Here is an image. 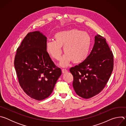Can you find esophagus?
I'll use <instances>...</instances> for the list:
<instances>
[{
    "mask_svg": "<svg viewBox=\"0 0 126 126\" xmlns=\"http://www.w3.org/2000/svg\"><path fill=\"white\" fill-rule=\"evenodd\" d=\"M62 72L63 73H66L68 72V70L66 69H62Z\"/></svg>",
    "mask_w": 126,
    "mask_h": 126,
    "instance_id": "obj_1",
    "label": "esophagus"
}]
</instances>
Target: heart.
<instances>
[{"label":"heart","instance_id":"b5f03b06","mask_svg":"<svg viewBox=\"0 0 126 126\" xmlns=\"http://www.w3.org/2000/svg\"><path fill=\"white\" fill-rule=\"evenodd\" d=\"M55 41L50 40L46 45V50L53 59L59 60L62 54V47L65 54L60 64L66 67L69 63L79 64L88 56L91 46V38L88 33L78 29L62 30L55 33Z\"/></svg>","mask_w":126,"mask_h":126}]
</instances>
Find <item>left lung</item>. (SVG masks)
I'll list each match as a JSON object with an SVG mask.
<instances>
[{
	"mask_svg": "<svg viewBox=\"0 0 126 126\" xmlns=\"http://www.w3.org/2000/svg\"><path fill=\"white\" fill-rule=\"evenodd\" d=\"M106 40L99 34L95 36L93 48L87 58L70 69L73 88L83 98L89 99L101 92L112 73L114 56Z\"/></svg>",
	"mask_w": 126,
	"mask_h": 126,
	"instance_id": "1",
	"label": "left lung"
}]
</instances>
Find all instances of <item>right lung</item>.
<instances>
[{"instance_id":"add662e5","label":"right lung","mask_w":126,"mask_h":126,"mask_svg":"<svg viewBox=\"0 0 126 126\" xmlns=\"http://www.w3.org/2000/svg\"><path fill=\"white\" fill-rule=\"evenodd\" d=\"M46 43L47 38L39 31L28 33L17 49L14 62L20 87L38 101L51 95L62 73L47 53Z\"/></svg>"}]
</instances>
